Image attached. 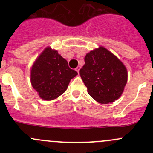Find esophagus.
I'll return each mask as SVG.
<instances>
[{
	"mask_svg": "<svg viewBox=\"0 0 153 153\" xmlns=\"http://www.w3.org/2000/svg\"><path fill=\"white\" fill-rule=\"evenodd\" d=\"M80 69H81V67H80V66H78V67H77L76 69H75V70H76L77 72H78V73H79V71H80Z\"/></svg>",
	"mask_w": 153,
	"mask_h": 153,
	"instance_id": "1",
	"label": "esophagus"
}]
</instances>
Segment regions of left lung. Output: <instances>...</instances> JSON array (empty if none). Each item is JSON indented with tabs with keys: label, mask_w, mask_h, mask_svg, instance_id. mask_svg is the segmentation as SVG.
I'll return each instance as SVG.
<instances>
[{
	"label": "left lung",
	"mask_w": 153,
	"mask_h": 153,
	"mask_svg": "<svg viewBox=\"0 0 153 153\" xmlns=\"http://www.w3.org/2000/svg\"><path fill=\"white\" fill-rule=\"evenodd\" d=\"M84 61L80 75L89 95L102 104L118 99L127 82V69L122 61L104 47L86 53Z\"/></svg>",
	"instance_id": "8db88e82"
}]
</instances>
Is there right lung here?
<instances>
[{
	"mask_svg": "<svg viewBox=\"0 0 153 153\" xmlns=\"http://www.w3.org/2000/svg\"><path fill=\"white\" fill-rule=\"evenodd\" d=\"M77 75L58 51L47 47L33 63L30 81L41 99L52 101L67 90L70 80Z\"/></svg>",
	"mask_w": 153,
	"mask_h": 153,
	"instance_id": "1",
	"label": "right lung"
}]
</instances>
